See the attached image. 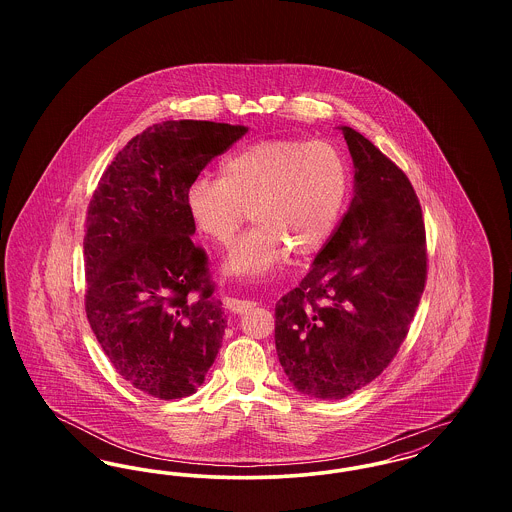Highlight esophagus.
<instances>
[{"label": "esophagus", "mask_w": 512, "mask_h": 512, "mask_svg": "<svg viewBox=\"0 0 512 512\" xmlns=\"http://www.w3.org/2000/svg\"><path fill=\"white\" fill-rule=\"evenodd\" d=\"M224 305L228 311L236 313V315H244L247 311H251L257 303L255 301H249V299H238V297H232V295H226L224 297Z\"/></svg>", "instance_id": "1"}]
</instances>
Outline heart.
<instances>
[{"label": "heart", "mask_w": 512, "mask_h": 512, "mask_svg": "<svg viewBox=\"0 0 512 512\" xmlns=\"http://www.w3.org/2000/svg\"><path fill=\"white\" fill-rule=\"evenodd\" d=\"M349 190V169L328 142L263 140L220 165L217 176H197L186 190L195 230L215 245L230 244L244 220L255 226L230 247L224 270L255 282L286 253L311 257L330 240Z\"/></svg>", "instance_id": "1"}]
</instances>
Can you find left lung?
Wrapping results in <instances>:
<instances>
[{"label": "left lung", "instance_id": "left-lung-1", "mask_svg": "<svg viewBox=\"0 0 512 512\" xmlns=\"http://www.w3.org/2000/svg\"><path fill=\"white\" fill-rule=\"evenodd\" d=\"M340 130L355 167L351 205L274 313L288 380L326 401L361 390L390 365L424 292L428 261L422 209L405 172L361 132Z\"/></svg>", "mask_w": 512, "mask_h": 512}]
</instances>
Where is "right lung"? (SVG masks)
Returning <instances> with one entry per match:
<instances>
[{"mask_svg": "<svg viewBox=\"0 0 512 512\" xmlns=\"http://www.w3.org/2000/svg\"><path fill=\"white\" fill-rule=\"evenodd\" d=\"M245 132L226 122L153 124L117 153L90 201L86 315L117 372L151 397L192 395L217 359L226 317L211 299L207 255L192 242L186 190Z\"/></svg>", "mask_w": 512, "mask_h": 512, "instance_id": "add662e5", "label": "right lung"}]
</instances>
